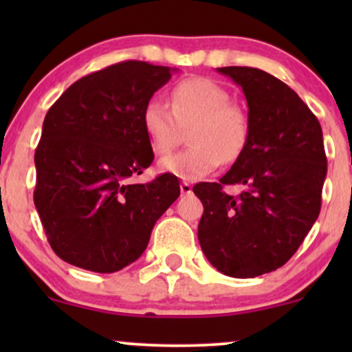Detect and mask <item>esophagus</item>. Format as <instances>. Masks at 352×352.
Returning a JSON list of instances; mask_svg holds the SVG:
<instances>
[{
	"mask_svg": "<svg viewBox=\"0 0 352 352\" xmlns=\"http://www.w3.org/2000/svg\"><path fill=\"white\" fill-rule=\"evenodd\" d=\"M180 192L184 193V195H188V193H192V185H190L188 182H182V184H180Z\"/></svg>",
	"mask_w": 352,
	"mask_h": 352,
	"instance_id": "obj_1",
	"label": "esophagus"
}]
</instances>
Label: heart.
I'll list each match as a JSON object with an SVG mask.
<instances>
[{"label": "heart", "mask_w": 352, "mask_h": 352, "mask_svg": "<svg viewBox=\"0 0 352 352\" xmlns=\"http://www.w3.org/2000/svg\"><path fill=\"white\" fill-rule=\"evenodd\" d=\"M184 151L159 160V168L182 180H200L221 160L232 162L243 152L248 120L240 107L230 104L223 86L208 78H188L172 87L170 104L152 96L142 109V127L157 153L172 151L180 137V125H189Z\"/></svg>", "instance_id": "heart-1"}]
</instances>
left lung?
Returning <instances> with one entry per match:
<instances>
[{
	"mask_svg": "<svg viewBox=\"0 0 352 352\" xmlns=\"http://www.w3.org/2000/svg\"><path fill=\"white\" fill-rule=\"evenodd\" d=\"M217 71L243 89L248 139L218 184L193 187L204 204L199 241L218 272L254 278L285 265L318 220L328 160L319 120L292 87L256 67ZM223 184L245 190L233 197Z\"/></svg>",
	"mask_w": 352,
	"mask_h": 352,
	"instance_id": "left-lung-1",
	"label": "left lung"
}]
</instances>
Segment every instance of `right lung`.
I'll return each instance as SVG.
<instances>
[{
    "instance_id": "add662e5",
    "label": "right lung",
    "mask_w": 352,
    "mask_h": 352,
    "mask_svg": "<svg viewBox=\"0 0 352 352\" xmlns=\"http://www.w3.org/2000/svg\"><path fill=\"white\" fill-rule=\"evenodd\" d=\"M170 67L124 60L84 76L52 104L34 153V205L60 260L114 273L147 248L155 221L179 199L162 173L129 184L153 160L142 109L172 78Z\"/></svg>"
}]
</instances>
